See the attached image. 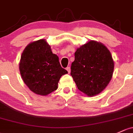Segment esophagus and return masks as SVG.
Masks as SVG:
<instances>
[{"mask_svg":"<svg viewBox=\"0 0 133 133\" xmlns=\"http://www.w3.org/2000/svg\"><path fill=\"white\" fill-rule=\"evenodd\" d=\"M66 70H67V72H68V74H70V66L66 67Z\"/></svg>","mask_w":133,"mask_h":133,"instance_id":"esophagus-1","label":"esophagus"}]
</instances>
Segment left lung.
Wrapping results in <instances>:
<instances>
[{"mask_svg":"<svg viewBox=\"0 0 133 133\" xmlns=\"http://www.w3.org/2000/svg\"><path fill=\"white\" fill-rule=\"evenodd\" d=\"M114 69L109 50L100 42L90 41L77 49L70 74L78 90L88 96H93L108 85Z\"/></svg>","mask_w":133,"mask_h":133,"instance_id":"left-lung-1","label":"left lung"}]
</instances>
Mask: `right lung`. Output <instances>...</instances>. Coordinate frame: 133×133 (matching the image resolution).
Segmentation results:
<instances>
[{
	"mask_svg": "<svg viewBox=\"0 0 133 133\" xmlns=\"http://www.w3.org/2000/svg\"><path fill=\"white\" fill-rule=\"evenodd\" d=\"M19 68L28 88L41 96L49 95L58 89L59 78L68 74L61 66L59 58L52 53L45 39L31 42L25 48Z\"/></svg>",
	"mask_w": 133,
	"mask_h": 133,
	"instance_id": "add662e5",
	"label": "right lung"
}]
</instances>
